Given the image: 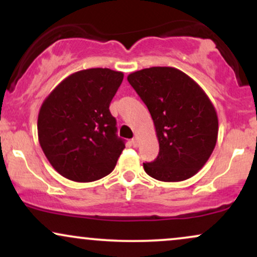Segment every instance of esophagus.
<instances>
[{"label":"esophagus","mask_w":257,"mask_h":257,"mask_svg":"<svg viewBox=\"0 0 257 257\" xmlns=\"http://www.w3.org/2000/svg\"><path fill=\"white\" fill-rule=\"evenodd\" d=\"M132 144H133V146L134 147H138L139 146V139H138V137H134L132 139Z\"/></svg>","instance_id":"esophagus-1"}]
</instances>
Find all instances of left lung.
I'll return each mask as SVG.
<instances>
[{"label": "left lung", "mask_w": 257, "mask_h": 257, "mask_svg": "<svg viewBox=\"0 0 257 257\" xmlns=\"http://www.w3.org/2000/svg\"><path fill=\"white\" fill-rule=\"evenodd\" d=\"M128 82L149 108L159 143L157 158L144 163L145 172L164 182L192 178L216 145L219 119L213 102L190 76L175 67L135 71Z\"/></svg>", "instance_id": "obj_1"}]
</instances>
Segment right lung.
<instances>
[{"mask_svg":"<svg viewBox=\"0 0 257 257\" xmlns=\"http://www.w3.org/2000/svg\"><path fill=\"white\" fill-rule=\"evenodd\" d=\"M122 81L119 71L82 70L44 99L38 112V141L64 178L91 182L114 169L125 145L116 135V118L108 107Z\"/></svg>","mask_w":257,"mask_h":257,"instance_id":"1","label":"right lung"}]
</instances>
